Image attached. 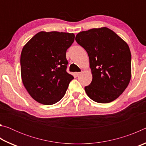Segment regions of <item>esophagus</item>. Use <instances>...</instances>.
I'll return each instance as SVG.
<instances>
[{"label": "esophagus", "instance_id": "1", "mask_svg": "<svg viewBox=\"0 0 146 146\" xmlns=\"http://www.w3.org/2000/svg\"><path fill=\"white\" fill-rule=\"evenodd\" d=\"M81 74V72H76L75 73V75L76 76H79Z\"/></svg>", "mask_w": 146, "mask_h": 146}]
</instances>
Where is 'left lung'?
<instances>
[{
    "instance_id": "obj_1",
    "label": "left lung",
    "mask_w": 146,
    "mask_h": 146,
    "mask_svg": "<svg viewBox=\"0 0 146 146\" xmlns=\"http://www.w3.org/2000/svg\"><path fill=\"white\" fill-rule=\"evenodd\" d=\"M75 40L90 58L93 79L84 88L86 94L98 103L117 99L131 77V56L127 44L106 27L81 31Z\"/></svg>"
}]
</instances>
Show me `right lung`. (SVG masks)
<instances>
[{
	"label": "right lung",
	"instance_id": "obj_1",
	"mask_svg": "<svg viewBox=\"0 0 146 146\" xmlns=\"http://www.w3.org/2000/svg\"><path fill=\"white\" fill-rule=\"evenodd\" d=\"M75 40L73 33L40 31L23 47L21 55V78L35 100L52 105L62 99L73 80L66 71V53Z\"/></svg>",
	"mask_w": 146,
	"mask_h": 146
}]
</instances>
